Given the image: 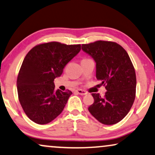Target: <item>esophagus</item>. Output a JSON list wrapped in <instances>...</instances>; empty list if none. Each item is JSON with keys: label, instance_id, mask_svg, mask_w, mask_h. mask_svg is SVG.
Here are the masks:
<instances>
[{"label": "esophagus", "instance_id": "obj_1", "mask_svg": "<svg viewBox=\"0 0 155 155\" xmlns=\"http://www.w3.org/2000/svg\"><path fill=\"white\" fill-rule=\"evenodd\" d=\"M76 92H77L78 94H80L81 95H85L87 93L86 91H83V90H77V91H76Z\"/></svg>", "mask_w": 155, "mask_h": 155}]
</instances>
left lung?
Here are the masks:
<instances>
[{
	"mask_svg": "<svg viewBox=\"0 0 155 155\" xmlns=\"http://www.w3.org/2000/svg\"><path fill=\"white\" fill-rule=\"evenodd\" d=\"M82 49L94 59L96 78L106 89L104 96L92 93L94 103L88 110L101 123L115 124L127 115L136 96L135 70L127 51L108 41L82 45Z\"/></svg>",
	"mask_w": 155,
	"mask_h": 155,
	"instance_id": "obj_1",
	"label": "left lung"
}]
</instances>
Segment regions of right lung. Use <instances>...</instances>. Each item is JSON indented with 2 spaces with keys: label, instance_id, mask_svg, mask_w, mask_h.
Wrapping results in <instances>:
<instances>
[{
  "label": "right lung",
  "instance_id": "right-lung-1",
  "mask_svg": "<svg viewBox=\"0 0 155 155\" xmlns=\"http://www.w3.org/2000/svg\"><path fill=\"white\" fill-rule=\"evenodd\" d=\"M81 49V45L51 41L35 46L26 55L17 78V91L21 106L32 121L48 124L62 113L72 92L55 91L54 80Z\"/></svg>",
  "mask_w": 155,
  "mask_h": 155
}]
</instances>
